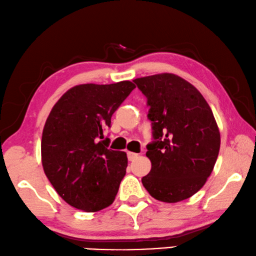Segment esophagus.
<instances>
[{
	"label": "esophagus",
	"instance_id": "obj_1",
	"mask_svg": "<svg viewBox=\"0 0 256 256\" xmlns=\"http://www.w3.org/2000/svg\"><path fill=\"white\" fill-rule=\"evenodd\" d=\"M127 156H128V160H134L138 158V154L132 153V152H128Z\"/></svg>",
	"mask_w": 256,
	"mask_h": 256
}]
</instances>
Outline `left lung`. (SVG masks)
I'll list each match as a JSON object with an SVG mask.
<instances>
[{
  "instance_id": "obj_1",
  "label": "left lung",
  "mask_w": 256,
  "mask_h": 256,
  "mask_svg": "<svg viewBox=\"0 0 256 256\" xmlns=\"http://www.w3.org/2000/svg\"><path fill=\"white\" fill-rule=\"evenodd\" d=\"M147 98L154 142L147 145L152 168L142 186L156 200L174 204L204 186L220 148L212 109L198 90L171 73L134 80Z\"/></svg>"
}]
</instances>
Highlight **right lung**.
<instances>
[{"mask_svg": "<svg viewBox=\"0 0 256 256\" xmlns=\"http://www.w3.org/2000/svg\"><path fill=\"white\" fill-rule=\"evenodd\" d=\"M135 88L130 80L76 85L52 106L42 130V168L72 207L96 212L114 201L128 160L124 152L108 147L103 132Z\"/></svg>", "mask_w": 256, "mask_h": 256, "instance_id": "obj_1", "label": "right lung"}]
</instances>
